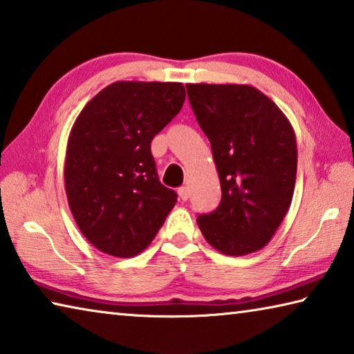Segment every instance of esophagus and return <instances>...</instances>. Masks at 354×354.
<instances>
[{
  "label": "esophagus",
  "instance_id": "obj_1",
  "mask_svg": "<svg viewBox=\"0 0 354 354\" xmlns=\"http://www.w3.org/2000/svg\"><path fill=\"white\" fill-rule=\"evenodd\" d=\"M178 194H179V198H181L183 201H187L190 198V189L187 187V185H183V187H179Z\"/></svg>",
  "mask_w": 354,
  "mask_h": 354
}]
</instances>
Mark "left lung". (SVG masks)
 <instances>
[{"instance_id":"left-lung-1","label":"left lung","mask_w":354,"mask_h":354,"mask_svg":"<svg viewBox=\"0 0 354 354\" xmlns=\"http://www.w3.org/2000/svg\"><path fill=\"white\" fill-rule=\"evenodd\" d=\"M196 122L211 142L221 201L196 221L227 256L270 242L289 211L297 179V139L283 111L247 84H187Z\"/></svg>"}]
</instances>
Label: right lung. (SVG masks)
I'll return each instance as SVG.
<instances>
[{"mask_svg": "<svg viewBox=\"0 0 354 354\" xmlns=\"http://www.w3.org/2000/svg\"><path fill=\"white\" fill-rule=\"evenodd\" d=\"M184 100L181 82L117 81L77 115L65 154V192L77 227L103 253H142L175 206L176 192L158 178L151 140Z\"/></svg>", "mask_w": 354, "mask_h": 354, "instance_id": "obj_1", "label": "right lung"}]
</instances>
